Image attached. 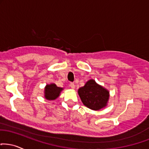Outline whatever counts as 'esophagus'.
Returning a JSON list of instances; mask_svg holds the SVG:
<instances>
[{
    "instance_id": "esophagus-1",
    "label": "esophagus",
    "mask_w": 149,
    "mask_h": 149,
    "mask_svg": "<svg viewBox=\"0 0 149 149\" xmlns=\"http://www.w3.org/2000/svg\"><path fill=\"white\" fill-rule=\"evenodd\" d=\"M69 86L71 87V88L73 89H74L75 87H76V86H75V85H74V83H73V82H71V83L69 84Z\"/></svg>"
}]
</instances>
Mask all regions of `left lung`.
I'll use <instances>...</instances> for the list:
<instances>
[{
	"label": "left lung",
	"instance_id": "1",
	"mask_svg": "<svg viewBox=\"0 0 149 149\" xmlns=\"http://www.w3.org/2000/svg\"><path fill=\"white\" fill-rule=\"evenodd\" d=\"M78 94L83 105L92 110L106 107L110 98V92L94 79L89 80L83 87H80Z\"/></svg>",
	"mask_w": 149,
	"mask_h": 149
}]
</instances>
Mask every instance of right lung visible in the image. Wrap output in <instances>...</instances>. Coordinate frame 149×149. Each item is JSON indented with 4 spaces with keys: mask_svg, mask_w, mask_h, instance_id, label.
I'll return each instance as SVG.
<instances>
[{
    "mask_svg": "<svg viewBox=\"0 0 149 149\" xmlns=\"http://www.w3.org/2000/svg\"><path fill=\"white\" fill-rule=\"evenodd\" d=\"M63 88L59 87L55 83L47 84L44 87V98L48 101H54L60 96Z\"/></svg>",
    "mask_w": 149,
    "mask_h": 149,
    "instance_id": "1",
    "label": "right lung"
}]
</instances>
